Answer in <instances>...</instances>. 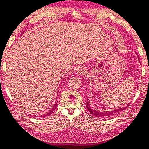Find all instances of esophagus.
Wrapping results in <instances>:
<instances>
[{
    "instance_id": "34e87169",
    "label": "esophagus",
    "mask_w": 149,
    "mask_h": 149,
    "mask_svg": "<svg viewBox=\"0 0 149 149\" xmlns=\"http://www.w3.org/2000/svg\"><path fill=\"white\" fill-rule=\"evenodd\" d=\"M86 72V70L84 67H79L77 70V73L79 75H84Z\"/></svg>"
}]
</instances>
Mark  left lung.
I'll list each match as a JSON object with an SVG mask.
<instances>
[{
    "label": "left lung",
    "mask_w": 149,
    "mask_h": 149,
    "mask_svg": "<svg viewBox=\"0 0 149 149\" xmlns=\"http://www.w3.org/2000/svg\"><path fill=\"white\" fill-rule=\"evenodd\" d=\"M129 106V105H127L126 107L125 108H119V109H116L115 110H113V111H108V112H101V111H97L96 110H94V109H92L91 108V106H89L88 103H86V107H87V109L89 111V112L91 113H92V115L94 116H98V117H108V116H110L113 115V114H115L116 113H118L119 111H123V109H125L127 107Z\"/></svg>",
    "instance_id": "8db88e82"
}]
</instances>
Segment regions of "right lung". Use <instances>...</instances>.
I'll list each match as a JSON object with an SVG mask.
<instances>
[{
	"mask_svg": "<svg viewBox=\"0 0 149 149\" xmlns=\"http://www.w3.org/2000/svg\"><path fill=\"white\" fill-rule=\"evenodd\" d=\"M57 103H55V104H54V106H53V108L51 109V110L48 112V113H47L46 114H45V115H43V116H41V117H46V116H49V115H51V113H52V112L55 110V109L57 108Z\"/></svg>",
	"mask_w": 149,
	"mask_h": 149,
	"instance_id": "1",
	"label": "right lung"
}]
</instances>
